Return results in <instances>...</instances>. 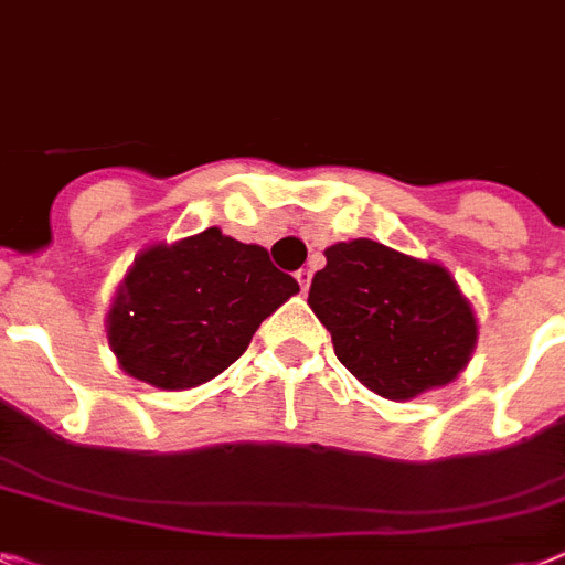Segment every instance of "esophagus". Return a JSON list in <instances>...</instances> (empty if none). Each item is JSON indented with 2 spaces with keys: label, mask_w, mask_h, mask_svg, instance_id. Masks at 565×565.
<instances>
[{
  "label": "esophagus",
  "mask_w": 565,
  "mask_h": 565,
  "mask_svg": "<svg viewBox=\"0 0 565 565\" xmlns=\"http://www.w3.org/2000/svg\"><path fill=\"white\" fill-rule=\"evenodd\" d=\"M296 281L301 284V290H307V287H310V281H313V269H298L296 273Z\"/></svg>",
  "instance_id": "esophagus-1"
}]
</instances>
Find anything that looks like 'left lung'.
Masks as SVG:
<instances>
[{
	"label": "left lung",
	"mask_w": 565,
	"mask_h": 565,
	"mask_svg": "<svg viewBox=\"0 0 565 565\" xmlns=\"http://www.w3.org/2000/svg\"><path fill=\"white\" fill-rule=\"evenodd\" d=\"M310 298L333 351L362 386L412 401L465 371L479 337L476 313L456 278L369 237L333 243Z\"/></svg>",
	"instance_id": "obj_1"
}]
</instances>
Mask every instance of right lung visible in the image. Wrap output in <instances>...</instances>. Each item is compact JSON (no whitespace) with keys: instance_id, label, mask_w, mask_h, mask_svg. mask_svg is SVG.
Returning a JSON list of instances; mask_svg holds the SVG:
<instances>
[{"instance_id":"1","label":"right lung","mask_w":565,"mask_h":565,"mask_svg":"<svg viewBox=\"0 0 565 565\" xmlns=\"http://www.w3.org/2000/svg\"><path fill=\"white\" fill-rule=\"evenodd\" d=\"M298 292L267 249L220 228L153 243L132 260L107 313V339L130 377L182 392L217 377L260 322Z\"/></svg>"}]
</instances>
